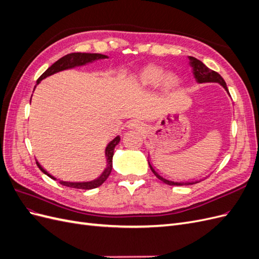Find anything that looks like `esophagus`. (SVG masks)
<instances>
[{
  "label": "esophagus",
  "instance_id": "34e87169",
  "mask_svg": "<svg viewBox=\"0 0 259 259\" xmlns=\"http://www.w3.org/2000/svg\"><path fill=\"white\" fill-rule=\"evenodd\" d=\"M127 128L130 130H143V123L136 121V120H133L127 124Z\"/></svg>",
  "mask_w": 259,
  "mask_h": 259
}]
</instances>
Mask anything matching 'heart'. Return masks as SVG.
<instances>
[{"label": "heart", "mask_w": 259, "mask_h": 259, "mask_svg": "<svg viewBox=\"0 0 259 259\" xmlns=\"http://www.w3.org/2000/svg\"><path fill=\"white\" fill-rule=\"evenodd\" d=\"M136 81L143 88H154L161 83L162 91L166 94L173 93L180 86V79L177 74H165V70L155 65H149L140 70L136 75Z\"/></svg>", "instance_id": "heart-1"}]
</instances>
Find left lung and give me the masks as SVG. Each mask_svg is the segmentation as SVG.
<instances>
[{
    "label": "left lung",
    "instance_id": "obj_1",
    "mask_svg": "<svg viewBox=\"0 0 259 259\" xmlns=\"http://www.w3.org/2000/svg\"><path fill=\"white\" fill-rule=\"evenodd\" d=\"M189 64L190 66L192 67V73L194 75V79L197 80L198 83H218L221 84L223 88L227 91V93L229 94V91L228 89H227V85H226V82L225 80L223 79V77L221 76V74L213 71V70H210L209 68H207L203 62L197 58H194L192 56H189ZM148 163H149V166H150L152 173L158 177L160 180H162L163 183H165L166 185H170V186H188V185H193V184H197V183H200L201 180L203 179H200V180H194V182H171V180H168L166 178L162 177L158 171H156L152 165L150 164V162H149L148 160Z\"/></svg>",
    "mask_w": 259,
    "mask_h": 259
}]
</instances>
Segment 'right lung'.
I'll return each instance as SVG.
<instances>
[{"mask_svg": "<svg viewBox=\"0 0 259 259\" xmlns=\"http://www.w3.org/2000/svg\"><path fill=\"white\" fill-rule=\"evenodd\" d=\"M108 58V56L103 54H91V53H71L68 54L66 56L61 57L60 59H58L55 64H53L46 71L38 77L36 84L40 83L45 77H48L54 73L62 71V70H67V69H71L74 67H79V66H84L86 64H90V62H93L98 59H105ZM120 136H116L113 140H111L110 143L108 144V146L106 147V158H107V166L105 168V170L103 171L98 178L91 180V182H64V180H59V184L64 185L66 187H70V188H75V189H85V190H90V189H94V188H97L100 185H103L106 179L110 175L111 170H112V158H113V152H114V148L115 146L120 143ZM36 164L38 168H40L44 174L48 175L49 177H51L52 179L56 180L57 178L54 177L53 175H51L50 173H48L41 165L40 163L36 161Z\"/></svg>", "mask_w": 259, "mask_h": 259, "instance_id": "right-lung-1", "label": "right lung"}]
</instances>
